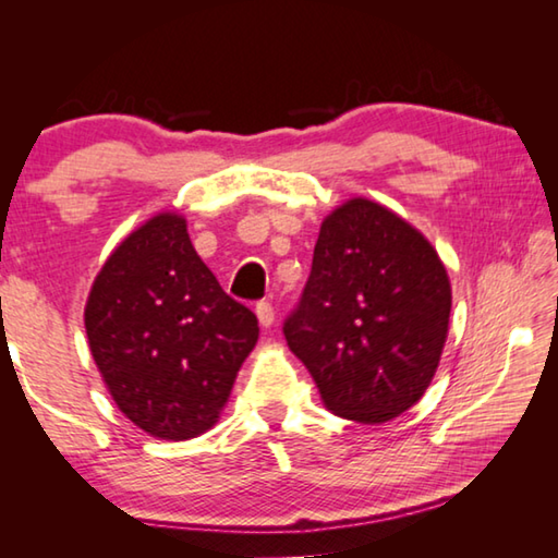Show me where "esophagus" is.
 <instances>
[{
  "instance_id": "34e87169",
  "label": "esophagus",
  "mask_w": 558,
  "mask_h": 558,
  "mask_svg": "<svg viewBox=\"0 0 558 558\" xmlns=\"http://www.w3.org/2000/svg\"><path fill=\"white\" fill-rule=\"evenodd\" d=\"M256 315H258V323L263 327H270L272 323H276V310H272V305L266 300H260L256 305Z\"/></svg>"
}]
</instances>
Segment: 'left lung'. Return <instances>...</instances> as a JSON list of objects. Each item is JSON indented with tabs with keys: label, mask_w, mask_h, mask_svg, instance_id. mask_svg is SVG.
<instances>
[{
	"label": "left lung",
	"mask_w": 558,
	"mask_h": 558,
	"mask_svg": "<svg viewBox=\"0 0 558 558\" xmlns=\"http://www.w3.org/2000/svg\"><path fill=\"white\" fill-rule=\"evenodd\" d=\"M450 302L446 266L423 233L381 204L349 199L319 226L282 332L329 411L386 423L428 389Z\"/></svg>",
	"instance_id": "left-lung-1"
}]
</instances>
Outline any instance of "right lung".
Wrapping results in <instances>:
<instances>
[{"label":"right lung","instance_id":"1","mask_svg":"<svg viewBox=\"0 0 558 558\" xmlns=\"http://www.w3.org/2000/svg\"><path fill=\"white\" fill-rule=\"evenodd\" d=\"M86 332L118 409L149 436L186 440L219 418L258 319L226 295L186 221L167 211L110 253L90 288Z\"/></svg>","mask_w":558,"mask_h":558}]
</instances>
